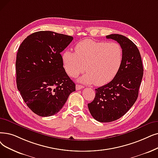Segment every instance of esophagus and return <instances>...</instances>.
Returning a JSON list of instances; mask_svg holds the SVG:
<instances>
[{"label":"esophagus","instance_id":"obj_1","mask_svg":"<svg viewBox=\"0 0 158 158\" xmlns=\"http://www.w3.org/2000/svg\"><path fill=\"white\" fill-rule=\"evenodd\" d=\"M83 88H84V86H82V85H76V90H81V89Z\"/></svg>","mask_w":158,"mask_h":158}]
</instances>
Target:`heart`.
Segmentation results:
<instances>
[{
  "mask_svg": "<svg viewBox=\"0 0 158 158\" xmlns=\"http://www.w3.org/2000/svg\"><path fill=\"white\" fill-rule=\"evenodd\" d=\"M62 60L70 77H76L85 70L86 73L79 81L101 86L112 81L119 71L123 49L115 42L85 39L76 44L75 52H64Z\"/></svg>",
  "mask_w": 158,
  "mask_h": 158,
  "instance_id": "b5f03b06",
  "label": "heart"
}]
</instances>
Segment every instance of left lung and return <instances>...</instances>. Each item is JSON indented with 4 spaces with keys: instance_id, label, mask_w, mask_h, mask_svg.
Here are the masks:
<instances>
[{
    "instance_id": "1",
    "label": "left lung",
    "mask_w": 158,
    "mask_h": 158,
    "mask_svg": "<svg viewBox=\"0 0 158 158\" xmlns=\"http://www.w3.org/2000/svg\"><path fill=\"white\" fill-rule=\"evenodd\" d=\"M123 49L119 71L108 84L95 89L94 101L88 104L92 117L101 123L117 120L135 103L143 75V67L138 47L129 39L119 34L106 35Z\"/></svg>"
}]
</instances>
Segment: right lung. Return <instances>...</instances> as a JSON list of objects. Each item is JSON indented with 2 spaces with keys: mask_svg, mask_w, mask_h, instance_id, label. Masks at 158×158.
<instances>
[{
  "mask_svg": "<svg viewBox=\"0 0 158 158\" xmlns=\"http://www.w3.org/2000/svg\"><path fill=\"white\" fill-rule=\"evenodd\" d=\"M72 40V36L40 31L27 37L19 48L17 88L26 105L41 117L58 113L75 91L60 55Z\"/></svg>",
  "mask_w": 158,
  "mask_h": 158,
  "instance_id": "1",
  "label": "right lung"
}]
</instances>
